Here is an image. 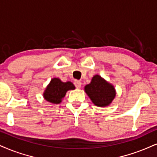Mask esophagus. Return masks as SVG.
I'll return each mask as SVG.
<instances>
[{"label":"esophagus","mask_w":157,"mask_h":157,"mask_svg":"<svg viewBox=\"0 0 157 157\" xmlns=\"http://www.w3.org/2000/svg\"><path fill=\"white\" fill-rule=\"evenodd\" d=\"M74 84H75V87H76L77 89H80L81 87H82V83L79 82V81H75Z\"/></svg>","instance_id":"1"}]
</instances>
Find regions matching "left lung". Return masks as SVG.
Returning <instances> with one entry per match:
<instances>
[{"mask_svg":"<svg viewBox=\"0 0 157 157\" xmlns=\"http://www.w3.org/2000/svg\"><path fill=\"white\" fill-rule=\"evenodd\" d=\"M84 91L94 105L98 107L109 105L117 94L113 85L99 75L92 77L90 84L84 86Z\"/></svg>","mask_w":157,"mask_h":157,"instance_id":"8db88e82","label":"left lung"}]
</instances>
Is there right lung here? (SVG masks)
<instances>
[{"instance_id": "right-lung-1", "label": "right lung", "mask_w": 157, "mask_h": 157, "mask_svg": "<svg viewBox=\"0 0 157 157\" xmlns=\"http://www.w3.org/2000/svg\"><path fill=\"white\" fill-rule=\"evenodd\" d=\"M75 89L72 82H63L59 78H53L46 87L43 96L46 101L53 104H59L67 91Z\"/></svg>"}]
</instances>
